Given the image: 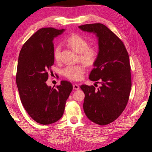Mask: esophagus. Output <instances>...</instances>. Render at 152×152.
<instances>
[{
    "instance_id": "obj_1",
    "label": "esophagus",
    "mask_w": 152,
    "mask_h": 152,
    "mask_svg": "<svg viewBox=\"0 0 152 152\" xmlns=\"http://www.w3.org/2000/svg\"><path fill=\"white\" fill-rule=\"evenodd\" d=\"M73 89H74L75 90H79V89H80V87H79V86L78 85V84H73Z\"/></svg>"
}]
</instances>
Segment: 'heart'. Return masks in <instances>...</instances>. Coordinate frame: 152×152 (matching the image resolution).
Instances as JSON below:
<instances>
[{
  "instance_id": "1",
  "label": "heart",
  "mask_w": 152,
  "mask_h": 152,
  "mask_svg": "<svg viewBox=\"0 0 152 152\" xmlns=\"http://www.w3.org/2000/svg\"><path fill=\"white\" fill-rule=\"evenodd\" d=\"M66 43L73 50L80 53V58L84 63L91 65L98 56V50L95 48L88 47V42L83 37L72 34L66 39ZM60 47L58 45L54 50V57L56 61L60 59ZM86 68L84 65H68L64 68L61 73L63 76L72 80H80L83 77Z\"/></svg>"
}]
</instances>
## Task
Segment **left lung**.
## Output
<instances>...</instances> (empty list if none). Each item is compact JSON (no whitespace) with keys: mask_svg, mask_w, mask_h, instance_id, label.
I'll list each match as a JSON object with an SVG mask.
<instances>
[{"mask_svg":"<svg viewBox=\"0 0 152 152\" xmlns=\"http://www.w3.org/2000/svg\"><path fill=\"white\" fill-rule=\"evenodd\" d=\"M82 31L94 33L98 38L99 52L89 79L100 83L82 85L85 94L83 108L90 121L101 126L115 121L125 109L131 89L129 57L122 41L102 23L79 26Z\"/></svg>","mask_w":152,"mask_h":152,"instance_id":"8db88e82","label":"left lung"}]
</instances>
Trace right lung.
I'll return each instance as SVG.
<instances>
[{"instance_id":"add662e5","label":"right lung","mask_w":152,"mask_h":152,"mask_svg":"<svg viewBox=\"0 0 152 152\" xmlns=\"http://www.w3.org/2000/svg\"><path fill=\"white\" fill-rule=\"evenodd\" d=\"M64 31L51 27L39 29L23 45L18 58L16 79L21 103L29 115L43 125L61 118L73 89L68 81H61L56 88L45 82L54 61L53 39Z\"/></svg>"}]
</instances>
